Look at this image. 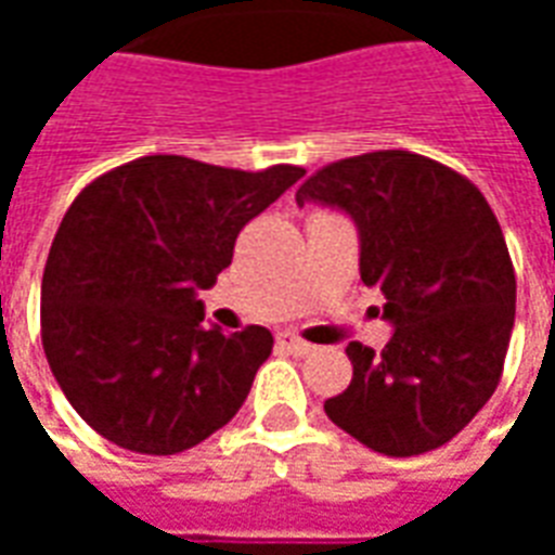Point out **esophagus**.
I'll list each match as a JSON object with an SVG mask.
<instances>
[{"instance_id":"1","label":"esophagus","mask_w":555,"mask_h":555,"mask_svg":"<svg viewBox=\"0 0 555 555\" xmlns=\"http://www.w3.org/2000/svg\"><path fill=\"white\" fill-rule=\"evenodd\" d=\"M279 345L285 350H291V353H309V350H312L309 341H302L300 336H291V333H282V336H279Z\"/></svg>"}]
</instances>
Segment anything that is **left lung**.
Returning a JSON list of instances; mask_svg holds the SVG:
<instances>
[{"instance_id":"obj_1","label":"left lung","mask_w":555,"mask_h":555,"mask_svg":"<svg viewBox=\"0 0 555 555\" xmlns=\"http://www.w3.org/2000/svg\"><path fill=\"white\" fill-rule=\"evenodd\" d=\"M348 210L360 276L396 333L380 353L350 341L353 380L326 416L389 457L440 449L500 386L514 326V264L488 198L413 151H372L318 169L297 205Z\"/></svg>"}]
</instances>
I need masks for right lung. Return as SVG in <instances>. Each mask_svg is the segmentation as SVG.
<instances>
[{
  "instance_id": "right-lung-1",
  "label": "right lung",
  "mask_w": 555,
  "mask_h": 555,
  "mask_svg": "<svg viewBox=\"0 0 555 555\" xmlns=\"http://www.w3.org/2000/svg\"><path fill=\"white\" fill-rule=\"evenodd\" d=\"M306 175L151 154L103 171L67 207L41 282V341L70 408L103 440L178 454L229 425L273 350L264 326L207 330L195 291L231 264L243 225Z\"/></svg>"
}]
</instances>
